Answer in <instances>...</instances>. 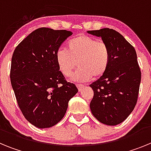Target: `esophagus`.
<instances>
[{"mask_svg":"<svg viewBox=\"0 0 151 151\" xmlns=\"http://www.w3.org/2000/svg\"><path fill=\"white\" fill-rule=\"evenodd\" d=\"M76 86H77V88H78V91H81L82 90V88L85 87L83 85H81V84H77Z\"/></svg>","mask_w":151,"mask_h":151,"instance_id":"obj_1","label":"esophagus"}]
</instances>
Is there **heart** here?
I'll return each instance as SVG.
<instances>
[{"label": "heart", "instance_id": "obj_1", "mask_svg": "<svg viewBox=\"0 0 151 151\" xmlns=\"http://www.w3.org/2000/svg\"><path fill=\"white\" fill-rule=\"evenodd\" d=\"M110 60L107 45L86 35H78L66 43V49L56 53V63L64 76L70 77L78 64L79 69L73 76L76 82H86L92 77L104 75Z\"/></svg>", "mask_w": 151, "mask_h": 151}]
</instances>
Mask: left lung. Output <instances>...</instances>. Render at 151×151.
Masks as SVG:
<instances>
[{"label":"left lung","instance_id":"left-lung-1","mask_svg":"<svg viewBox=\"0 0 151 151\" xmlns=\"http://www.w3.org/2000/svg\"><path fill=\"white\" fill-rule=\"evenodd\" d=\"M87 32L101 37L110 53L106 72L90 85L94 91L91 110L101 123L118 125L130 115L138 100L141 73L136 51L122 35L113 29L105 28Z\"/></svg>","mask_w":151,"mask_h":151}]
</instances>
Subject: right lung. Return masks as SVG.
<instances>
[{
  "instance_id": "right-lung-1",
  "label": "right lung",
  "mask_w": 151,
  "mask_h": 151,
  "mask_svg": "<svg viewBox=\"0 0 151 151\" xmlns=\"http://www.w3.org/2000/svg\"><path fill=\"white\" fill-rule=\"evenodd\" d=\"M66 30L40 28L22 40L13 52L10 81L25 118L39 129L63 118L69 100L78 92L67 82L56 63V53L68 37Z\"/></svg>"
}]
</instances>
